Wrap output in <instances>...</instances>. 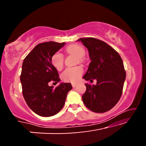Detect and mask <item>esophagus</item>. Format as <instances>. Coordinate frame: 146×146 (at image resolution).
Returning a JSON list of instances; mask_svg holds the SVG:
<instances>
[{"instance_id":"34e87169","label":"esophagus","mask_w":146,"mask_h":146,"mask_svg":"<svg viewBox=\"0 0 146 146\" xmlns=\"http://www.w3.org/2000/svg\"><path fill=\"white\" fill-rule=\"evenodd\" d=\"M72 86L73 88H75L77 86V83H72Z\"/></svg>"}]
</instances>
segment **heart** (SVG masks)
Returning <instances> with one entry per match:
<instances>
[{
    "label": "heart",
    "instance_id": "obj_1",
    "mask_svg": "<svg viewBox=\"0 0 146 146\" xmlns=\"http://www.w3.org/2000/svg\"><path fill=\"white\" fill-rule=\"evenodd\" d=\"M66 51L70 54L76 56L78 58L80 62H83V57L84 56L86 51L82 46L78 44H72L66 48ZM64 56L61 53L56 52L51 58V62L53 66L58 70H61L64 66ZM83 72V70L80 66L68 68L62 74V79L65 82H75L78 81Z\"/></svg>",
    "mask_w": 146,
    "mask_h": 146
}]
</instances>
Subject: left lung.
<instances>
[{
	"instance_id": "left-lung-1",
	"label": "left lung",
	"mask_w": 146,
	"mask_h": 146,
	"mask_svg": "<svg viewBox=\"0 0 146 146\" xmlns=\"http://www.w3.org/2000/svg\"><path fill=\"white\" fill-rule=\"evenodd\" d=\"M78 41L87 48L91 60L83 78L90 82L97 81L96 85L85 84L83 102L94 112H106L115 106L122 94L126 76L122 59L112 47L100 40L81 38Z\"/></svg>"
}]
</instances>
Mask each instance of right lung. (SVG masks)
<instances>
[{"mask_svg":"<svg viewBox=\"0 0 146 146\" xmlns=\"http://www.w3.org/2000/svg\"><path fill=\"white\" fill-rule=\"evenodd\" d=\"M64 45L65 42L52 41L38 44L23 61L21 82L24 98L30 108L40 116L58 113L72 88L70 83H60L56 88L48 86L51 80L57 83L60 80L51 58Z\"/></svg>","mask_w":146,"mask_h":146,"instance_id":"obj_1","label":"right lung"}]
</instances>
